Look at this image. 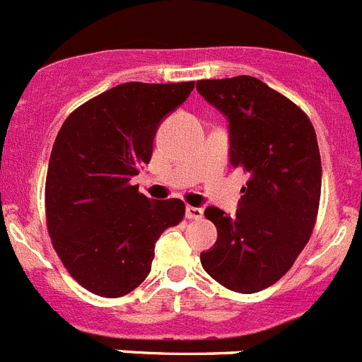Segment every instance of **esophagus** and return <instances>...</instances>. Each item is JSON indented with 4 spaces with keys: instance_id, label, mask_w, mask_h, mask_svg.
<instances>
[{
    "instance_id": "obj_1",
    "label": "esophagus",
    "mask_w": 362,
    "mask_h": 362,
    "mask_svg": "<svg viewBox=\"0 0 362 362\" xmlns=\"http://www.w3.org/2000/svg\"><path fill=\"white\" fill-rule=\"evenodd\" d=\"M187 217L188 219H201L203 217V209H197V206H187Z\"/></svg>"
}]
</instances>
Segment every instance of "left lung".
<instances>
[{
    "mask_svg": "<svg viewBox=\"0 0 362 362\" xmlns=\"http://www.w3.org/2000/svg\"><path fill=\"white\" fill-rule=\"evenodd\" d=\"M196 86L228 117L230 165L250 174L235 216L204 210L217 241L201 254V264L232 292H261L292 268L315 226L322 172L317 136L305 112L261 79H201Z\"/></svg>",
    "mask_w": 362,
    "mask_h": 362,
    "instance_id": "obj_1",
    "label": "left lung"
}]
</instances>
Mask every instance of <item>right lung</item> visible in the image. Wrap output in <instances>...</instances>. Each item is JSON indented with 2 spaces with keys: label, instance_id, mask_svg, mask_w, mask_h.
<instances>
[{
  "label": "right lung",
  "instance_id": "add662e5",
  "mask_svg": "<svg viewBox=\"0 0 362 362\" xmlns=\"http://www.w3.org/2000/svg\"><path fill=\"white\" fill-rule=\"evenodd\" d=\"M194 81L117 85L78 107L57 132L45 183L47 228L83 288L121 297L150 274L153 246L185 217L181 199L152 201L130 179L152 158L163 117Z\"/></svg>",
  "mask_w": 362,
  "mask_h": 362
}]
</instances>
